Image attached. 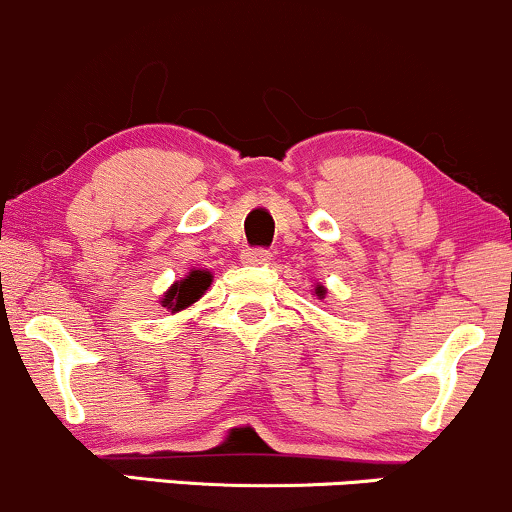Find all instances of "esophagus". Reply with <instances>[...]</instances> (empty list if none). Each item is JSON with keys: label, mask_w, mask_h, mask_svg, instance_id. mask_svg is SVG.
<instances>
[{"label": "esophagus", "mask_w": 512, "mask_h": 512, "mask_svg": "<svg viewBox=\"0 0 512 512\" xmlns=\"http://www.w3.org/2000/svg\"><path fill=\"white\" fill-rule=\"evenodd\" d=\"M240 260H243L245 264H262L269 260V252L264 248H245L243 252H240Z\"/></svg>", "instance_id": "obj_1"}]
</instances>
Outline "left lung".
<instances>
[{"label":"left lung","mask_w":512,"mask_h":512,"mask_svg":"<svg viewBox=\"0 0 512 512\" xmlns=\"http://www.w3.org/2000/svg\"><path fill=\"white\" fill-rule=\"evenodd\" d=\"M315 293H317V298H325V293H327V289L322 284H317L315 286Z\"/></svg>","instance_id":"obj_1"}]
</instances>
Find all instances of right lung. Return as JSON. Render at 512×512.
Returning <instances> with one entry per match:
<instances>
[{
  "instance_id": "right-lung-1",
  "label": "right lung",
  "mask_w": 512,
  "mask_h": 512,
  "mask_svg": "<svg viewBox=\"0 0 512 512\" xmlns=\"http://www.w3.org/2000/svg\"><path fill=\"white\" fill-rule=\"evenodd\" d=\"M209 286H211V272H207V269H192L185 279L175 281V284L163 293L161 305L163 308H168L170 313H180V310L190 308L192 303H197Z\"/></svg>"
}]
</instances>
